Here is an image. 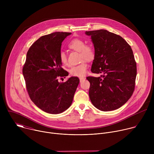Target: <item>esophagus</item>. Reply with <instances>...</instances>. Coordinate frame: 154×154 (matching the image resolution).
<instances>
[{
    "label": "esophagus",
    "instance_id": "34e87169",
    "mask_svg": "<svg viewBox=\"0 0 154 154\" xmlns=\"http://www.w3.org/2000/svg\"><path fill=\"white\" fill-rule=\"evenodd\" d=\"M85 80V77H80V82H82V81H83V80Z\"/></svg>",
    "mask_w": 154,
    "mask_h": 154
}]
</instances>
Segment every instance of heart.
Wrapping results in <instances>:
<instances>
[{
  "label": "heart",
  "instance_id": "1",
  "mask_svg": "<svg viewBox=\"0 0 154 154\" xmlns=\"http://www.w3.org/2000/svg\"><path fill=\"white\" fill-rule=\"evenodd\" d=\"M68 48L74 51L80 52L81 60H85L87 61H92L95 57V50L93 46L90 45H85V42L82 39H74L68 44ZM60 60L62 64H68V58L64 52L61 51L60 53ZM88 68V64L85 61L82 62L80 64L74 66L70 70L69 73L71 75L74 77H83L84 76Z\"/></svg>",
  "mask_w": 154,
  "mask_h": 154
}]
</instances>
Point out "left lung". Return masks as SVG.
Wrapping results in <instances>:
<instances>
[{
    "label": "left lung",
    "mask_w": 154,
    "mask_h": 154,
    "mask_svg": "<svg viewBox=\"0 0 154 154\" xmlns=\"http://www.w3.org/2000/svg\"><path fill=\"white\" fill-rule=\"evenodd\" d=\"M95 49L91 72L100 76L87 77L89 96L101 111L116 109L132 95L135 86L137 63L132 49L121 36L106 30L86 32Z\"/></svg>",
    "instance_id": "8db88e82"
}]
</instances>
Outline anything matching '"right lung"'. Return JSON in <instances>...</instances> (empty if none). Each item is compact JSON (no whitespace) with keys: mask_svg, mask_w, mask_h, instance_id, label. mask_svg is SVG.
<instances>
[{"mask_svg":"<svg viewBox=\"0 0 154 154\" xmlns=\"http://www.w3.org/2000/svg\"><path fill=\"white\" fill-rule=\"evenodd\" d=\"M71 33L54 32L37 39L29 48L23 68L26 88L32 101L42 111L59 114L71 106L79 79L61 68V42Z\"/></svg>","mask_w":154,"mask_h":154,"instance_id":"add662e5","label":"right lung"}]
</instances>
